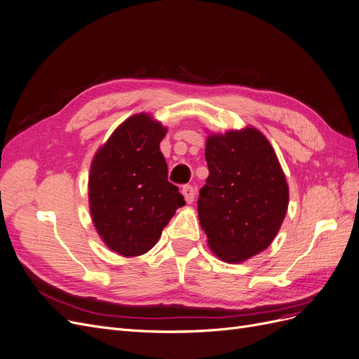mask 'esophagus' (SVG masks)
Instances as JSON below:
<instances>
[{
  "label": "esophagus",
  "instance_id": "esophagus-1",
  "mask_svg": "<svg viewBox=\"0 0 359 359\" xmlns=\"http://www.w3.org/2000/svg\"><path fill=\"white\" fill-rule=\"evenodd\" d=\"M182 196L186 199L187 203H191L194 201V189L191 186H184L182 187Z\"/></svg>",
  "mask_w": 359,
  "mask_h": 359
}]
</instances>
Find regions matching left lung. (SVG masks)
Here are the masks:
<instances>
[{
	"mask_svg": "<svg viewBox=\"0 0 359 359\" xmlns=\"http://www.w3.org/2000/svg\"><path fill=\"white\" fill-rule=\"evenodd\" d=\"M210 175L198 212L208 245L238 264L273 243L289 205V187L268 139L253 127L206 139Z\"/></svg>",
	"mask_w": 359,
	"mask_h": 359,
	"instance_id": "8db88e82",
	"label": "left lung"
}]
</instances>
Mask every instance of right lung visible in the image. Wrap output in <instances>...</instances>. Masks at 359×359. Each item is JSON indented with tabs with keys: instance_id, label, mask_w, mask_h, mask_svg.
I'll use <instances>...</instances> for the list:
<instances>
[{
	"instance_id": "add662e5",
	"label": "right lung",
	"mask_w": 359,
	"mask_h": 359,
	"mask_svg": "<svg viewBox=\"0 0 359 359\" xmlns=\"http://www.w3.org/2000/svg\"><path fill=\"white\" fill-rule=\"evenodd\" d=\"M166 127L148 114L127 118L97 151L88 198L93 223L112 252L133 257L153 248L178 208L186 205L168 181L160 151Z\"/></svg>"
}]
</instances>
